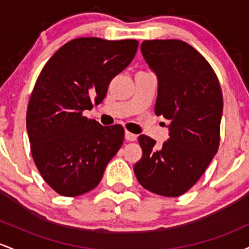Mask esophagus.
Returning <instances> with one entry per match:
<instances>
[{"label": "esophagus", "instance_id": "esophagus-1", "mask_svg": "<svg viewBox=\"0 0 249 249\" xmlns=\"http://www.w3.org/2000/svg\"><path fill=\"white\" fill-rule=\"evenodd\" d=\"M125 139L127 142H136L137 141V136L136 134L128 132V131H125Z\"/></svg>", "mask_w": 249, "mask_h": 249}]
</instances>
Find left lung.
<instances>
[{"label": "left lung", "mask_w": 249, "mask_h": 249, "mask_svg": "<svg viewBox=\"0 0 249 249\" xmlns=\"http://www.w3.org/2000/svg\"><path fill=\"white\" fill-rule=\"evenodd\" d=\"M141 50L158 79L154 112L170 121L161 148L139 136L142 159L133 170L139 184L162 196H179L202 176L220 142L222 93L206 59L179 39L144 41Z\"/></svg>", "instance_id": "obj_1"}]
</instances>
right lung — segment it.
I'll list each match as a JSON object with an SVG mask.
<instances>
[{
	"label": "right lung",
	"instance_id": "obj_1",
	"mask_svg": "<svg viewBox=\"0 0 249 249\" xmlns=\"http://www.w3.org/2000/svg\"><path fill=\"white\" fill-rule=\"evenodd\" d=\"M137 49L136 39L82 37L59 48L39 73L28 105V136L39 173L61 196L93 190L121 148V125L103 126L83 111L101 104Z\"/></svg>",
	"mask_w": 249,
	"mask_h": 249
}]
</instances>
